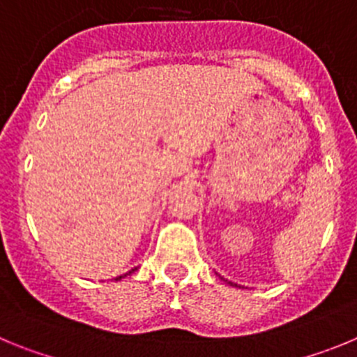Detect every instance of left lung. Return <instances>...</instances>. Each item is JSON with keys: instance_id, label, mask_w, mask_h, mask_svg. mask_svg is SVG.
I'll return each mask as SVG.
<instances>
[{"instance_id": "obj_1", "label": "left lung", "mask_w": 357, "mask_h": 357, "mask_svg": "<svg viewBox=\"0 0 357 357\" xmlns=\"http://www.w3.org/2000/svg\"><path fill=\"white\" fill-rule=\"evenodd\" d=\"M230 284H232V282H230Z\"/></svg>"}]
</instances>
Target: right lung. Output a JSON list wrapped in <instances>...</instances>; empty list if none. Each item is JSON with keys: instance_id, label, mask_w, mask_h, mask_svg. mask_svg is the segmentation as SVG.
<instances>
[{"instance_id": "1", "label": "right lung", "mask_w": 357, "mask_h": 357, "mask_svg": "<svg viewBox=\"0 0 357 357\" xmlns=\"http://www.w3.org/2000/svg\"><path fill=\"white\" fill-rule=\"evenodd\" d=\"M132 272H134V270H132ZM119 279H121V277H116V280H119Z\"/></svg>"}]
</instances>
